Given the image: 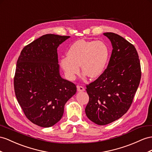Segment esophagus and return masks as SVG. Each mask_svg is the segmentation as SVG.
<instances>
[{
    "instance_id": "1",
    "label": "esophagus",
    "mask_w": 152,
    "mask_h": 152,
    "mask_svg": "<svg viewBox=\"0 0 152 152\" xmlns=\"http://www.w3.org/2000/svg\"><path fill=\"white\" fill-rule=\"evenodd\" d=\"M77 90L78 92H83L85 91V88L81 86H77Z\"/></svg>"
}]
</instances>
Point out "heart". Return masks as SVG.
<instances>
[{
    "label": "heart",
    "instance_id": "heart-1",
    "mask_svg": "<svg viewBox=\"0 0 152 152\" xmlns=\"http://www.w3.org/2000/svg\"><path fill=\"white\" fill-rule=\"evenodd\" d=\"M109 55V48L104 42L80 40L70 47L67 58L61 60L60 65L70 80H75L80 66L84 76L94 80L103 74Z\"/></svg>",
    "mask_w": 152,
    "mask_h": 152
}]
</instances>
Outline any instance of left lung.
<instances>
[{"label": "left lung", "instance_id": "8db88e82", "mask_svg": "<svg viewBox=\"0 0 152 152\" xmlns=\"http://www.w3.org/2000/svg\"><path fill=\"white\" fill-rule=\"evenodd\" d=\"M112 51L107 68L94 82L87 85L89 101L87 118L98 125L109 124L126 113L137 90L141 65L135 47L114 33H104Z\"/></svg>", "mask_w": 152, "mask_h": 152}]
</instances>
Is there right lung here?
I'll return each mask as SVG.
<instances>
[{
    "label": "right lung",
    "mask_w": 152,
    "mask_h": 152,
    "mask_svg": "<svg viewBox=\"0 0 152 152\" xmlns=\"http://www.w3.org/2000/svg\"><path fill=\"white\" fill-rule=\"evenodd\" d=\"M69 36L48 34L22 50L14 77L15 96L30 121L41 127L54 125L64 114L76 85L62 78L57 48Z\"/></svg>",
    "instance_id": "1"
}]
</instances>
